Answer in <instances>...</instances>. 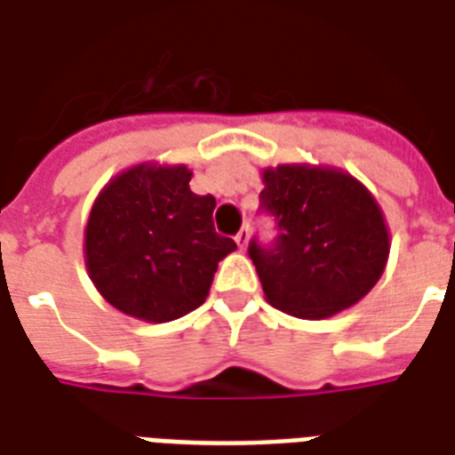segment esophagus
I'll list each match as a JSON object with an SVG mask.
<instances>
[{
    "label": "esophagus",
    "mask_w": 455,
    "mask_h": 455,
    "mask_svg": "<svg viewBox=\"0 0 455 455\" xmlns=\"http://www.w3.org/2000/svg\"><path fill=\"white\" fill-rule=\"evenodd\" d=\"M235 242H237L240 250H244V247L250 244V228H242V230L235 235Z\"/></svg>",
    "instance_id": "esophagus-1"
}]
</instances>
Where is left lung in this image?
Masks as SVG:
<instances>
[{"mask_svg":"<svg viewBox=\"0 0 455 455\" xmlns=\"http://www.w3.org/2000/svg\"><path fill=\"white\" fill-rule=\"evenodd\" d=\"M261 205L276 218L271 250L250 244L267 303L303 320L356 305L383 276L390 230L359 179L327 164L261 169Z\"/></svg>","mask_w":455,"mask_h":455,"instance_id":"8db88e82","label":"left lung"}]
</instances>
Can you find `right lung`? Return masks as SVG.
<instances>
[{"label":"right lung","mask_w":455,"mask_h":455,"mask_svg":"<svg viewBox=\"0 0 455 455\" xmlns=\"http://www.w3.org/2000/svg\"><path fill=\"white\" fill-rule=\"evenodd\" d=\"M187 164L140 162L108 179L84 225V264L106 303L142 323H172L204 303L218 261L237 244L213 228V196Z\"/></svg>","instance_id":"obj_1"}]
</instances>
